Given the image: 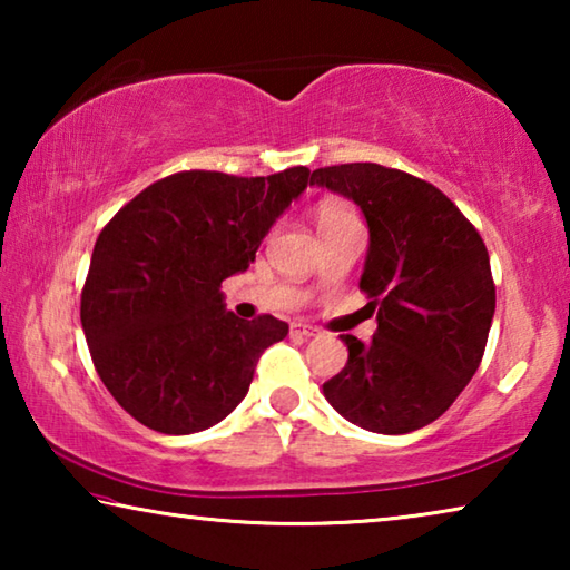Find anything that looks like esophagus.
<instances>
[{
    "label": "esophagus",
    "mask_w": 570,
    "mask_h": 570,
    "mask_svg": "<svg viewBox=\"0 0 570 570\" xmlns=\"http://www.w3.org/2000/svg\"><path fill=\"white\" fill-rule=\"evenodd\" d=\"M292 334H296V336H316L320 334V330H316V326H312V324H304V322H294L292 324Z\"/></svg>",
    "instance_id": "obj_1"
}]
</instances>
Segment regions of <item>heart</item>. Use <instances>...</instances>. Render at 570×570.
<instances>
[{
    "label": "heart",
    "instance_id": "obj_1",
    "mask_svg": "<svg viewBox=\"0 0 570 570\" xmlns=\"http://www.w3.org/2000/svg\"><path fill=\"white\" fill-rule=\"evenodd\" d=\"M316 224L320 228L326 226H342V224H360V218L352 210V206L342 204V200H334V198H326L316 208Z\"/></svg>",
    "mask_w": 570,
    "mask_h": 570
}]
</instances>
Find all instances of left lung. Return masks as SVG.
I'll return each mask as SVG.
<instances>
[{
	"label": "left lung",
	"instance_id": "8db88e82",
	"mask_svg": "<svg viewBox=\"0 0 570 570\" xmlns=\"http://www.w3.org/2000/svg\"><path fill=\"white\" fill-rule=\"evenodd\" d=\"M354 200L370 226L360 288L377 312L370 342L342 334L332 407L380 435L435 422L468 387L495 314L490 256L475 226L428 180L377 163L316 168L312 186Z\"/></svg>",
	"mask_w": 570,
	"mask_h": 570
}]
</instances>
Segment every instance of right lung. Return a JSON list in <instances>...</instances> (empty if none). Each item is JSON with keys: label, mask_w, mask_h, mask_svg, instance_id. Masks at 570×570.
Wrapping results in <instances>:
<instances>
[{"label": "right lung", "mask_w": 570, "mask_h": 570, "mask_svg": "<svg viewBox=\"0 0 570 570\" xmlns=\"http://www.w3.org/2000/svg\"><path fill=\"white\" fill-rule=\"evenodd\" d=\"M312 183L183 170L156 180L100 230L80 320L120 407L163 435L214 428L238 407L256 362L288 324L226 312L220 282L246 272L268 228Z\"/></svg>", "instance_id": "1"}]
</instances>
